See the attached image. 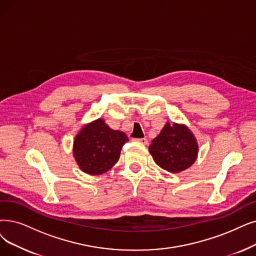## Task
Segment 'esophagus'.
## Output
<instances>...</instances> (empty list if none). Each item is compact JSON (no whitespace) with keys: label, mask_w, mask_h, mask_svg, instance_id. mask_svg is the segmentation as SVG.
Instances as JSON below:
<instances>
[{"label":"esophagus","mask_w":256,"mask_h":256,"mask_svg":"<svg viewBox=\"0 0 256 256\" xmlns=\"http://www.w3.org/2000/svg\"><path fill=\"white\" fill-rule=\"evenodd\" d=\"M136 142H140V144H142V145H147L148 144V140L147 138H136Z\"/></svg>","instance_id":"34e87169"}]
</instances>
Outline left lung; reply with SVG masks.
<instances>
[{
  "label": "left lung",
  "instance_id": "1",
  "mask_svg": "<svg viewBox=\"0 0 256 256\" xmlns=\"http://www.w3.org/2000/svg\"><path fill=\"white\" fill-rule=\"evenodd\" d=\"M149 152L162 169L178 173L191 167L196 162L198 144L186 125L167 122L160 134L152 140Z\"/></svg>",
  "mask_w": 256,
  "mask_h": 256
}]
</instances>
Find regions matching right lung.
Instances as JSON below:
<instances>
[{
  "mask_svg": "<svg viewBox=\"0 0 256 256\" xmlns=\"http://www.w3.org/2000/svg\"><path fill=\"white\" fill-rule=\"evenodd\" d=\"M127 136L111 129L103 118L85 124L74 140V156L78 168L89 176H100L118 162Z\"/></svg>",
  "mask_w": 256,
  "mask_h": 256,
  "instance_id": "right-lung-1",
  "label": "right lung"
}]
</instances>
